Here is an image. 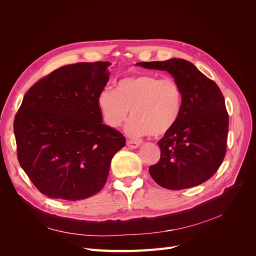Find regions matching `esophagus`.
<instances>
[{"mask_svg": "<svg viewBox=\"0 0 256 256\" xmlns=\"http://www.w3.org/2000/svg\"><path fill=\"white\" fill-rule=\"evenodd\" d=\"M127 146L130 147V148H138L140 146V142L136 141H127Z\"/></svg>", "mask_w": 256, "mask_h": 256, "instance_id": "1", "label": "esophagus"}]
</instances>
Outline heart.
I'll return each instance as SVG.
<instances>
[{
    "mask_svg": "<svg viewBox=\"0 0 256 256\" xmlns=\"http://www.w3.org/2000/svg\"><path fill=\"white\" fill-rule=\"evenodd\" d=\"M97 106L106 125L118 128L128 116L126 126L131 138L152 134L162 136L171 130L182 109V90L172 78L154 74H136L118 82L116 90L104 88L97 96Z\"/></svg>",
    "mask_w": 256,
    "mask_h": 256,
    "instance_id": "1",
    "label": "heart"
}]
</instances>
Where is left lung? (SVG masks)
<instances>
[{
    "mask_svg": "<svg viewBox=\"0 0 256 256\" xmlns=\"http://www.w3.org/2000/svg\"><path fill=\"white\" fill-rule=\"evenodd\" d=\"M136 65L168 72L182 90L180 116L158 142L161 156L157 164L150 166L152 178L170 190L205 182L216 172L226 152L228 115L219 86L182 58Z\"/></svg>",
    "mask_w": 256,
    "mask_h": 256,
    "instance_id": "8db88e82",
    "label": "left lung"
}]
</instances>
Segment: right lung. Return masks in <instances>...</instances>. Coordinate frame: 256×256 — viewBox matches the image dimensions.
<instances>
[{
    "instance_id": "1",
    "label": "right lung",
    "mask_w": 256,
    "mask_h": 256,
    "mask_svg": "<svg viewBox=\"0 0 256 256\" xmlns=\"http://www.w3.org/2000/svg\"><path fill=\"white\" fill-rule=\"evenodd\" d=\"M110 66H63L23 97L14 122L18 160L42 194L79 200L104 188L113 156L126 145L125 136L102 124L97 106Z\"/></svg>"
}]
</instances>
